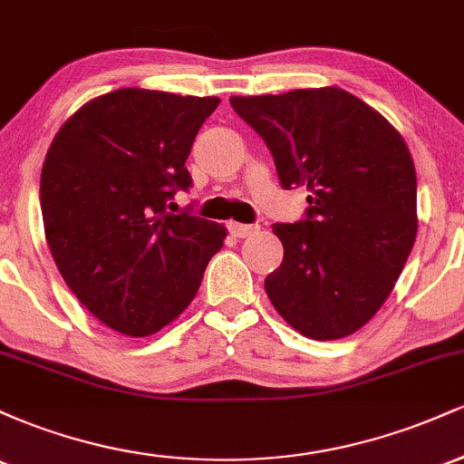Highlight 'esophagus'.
<instances>
[{"instance_id": "1", "label": "esophagus", "mask_w": 464, "mask_h": 464, "mask_svg": "<svg viewBox=\"0 0 464 464\" xmlns=\"http://www.w3.org/2000/svg\"><path fill=\"white\" fill-rule=\"evenodd\" d=\"M259 225H239V222H228V231L236 237H250L255 233H259Z\"/></svg>"}]
</instances>
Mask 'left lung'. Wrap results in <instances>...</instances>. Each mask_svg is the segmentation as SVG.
Wrapping results in <instances>:
<instances>
[{"instance_id": "1", "label": "left lung", "mask_w": 464, "mask_h": 464, "mask_svg": "<svg viewBox=\"0 0 464 464\" xmlns=\"http://www.w3.org/2000/svg\"><path fill=\"white\" fill-rule=\"evenodd\" d=\"M266 141L281 188H307L305 218L273 225L284 262L266 276L296 332L335 340L384 305L417 237V174L391 124L338 87L231 98Z\"/></svg>"}]
</instances>
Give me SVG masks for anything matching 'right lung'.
I'll return each mask as SVG.
<instances>
[{"mask_svg": "<svg viewBox=\"0 0 464 464\" xmlns=\"http://www.w3.org/2000/svg\"><path fill=\"white\" fill-rule=\"evenodd\" d=\"M218 98L117 89L92 100L56 132L41 172L47 246L69 290L106 327L150 335L198 292L227 231L169 214Z\"/></svg>", "mask_w": 464, "mask_h": 464, "instance_id": "right-lung-1", "label": "right lung"}]
</instances>
